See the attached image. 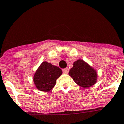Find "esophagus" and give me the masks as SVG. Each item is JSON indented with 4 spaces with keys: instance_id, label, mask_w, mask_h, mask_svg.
I'll return each instance as SVG.
<instances>
[{
    "instance_id": "34e87169",
    "label": "esophagus",
    "mask_w": 124,
    "mask_h": 124,
    "mask_svg": "<svg viewBox=\"0 0 124 124\" xmlns=\"http://www.w3.org/2000/svg\"><path fill=\"white\" fill-rule=\"evenodd\" d=\"M69 69L68 68H66V69H63V72L64 74H68V73H69Z\"/></svg>"
}]
</instances>
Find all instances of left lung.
<instances>
[{
	"mask_svg": "<svg viewBox=\"0 0 124 124\" xmlns=\"http://www.w3.org/2000/svg\"><path fill=\"white\" fill-rule=\"evenodd\" d=\"M69 74L75 83L84 88L93 85L97 78L96 70L82 59L74 61Z\"/></svg>",
	"mask_w": 124,
	"mask_h": 124,
	"instance_id": "left-lung-1",
	"label": "left lung"
}]
</instances>
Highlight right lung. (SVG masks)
Wrapping results in <instances>:
<instances>
[{
    "label": "right lung",
    "instance_id": "obj_1",
    "mask_svg": "<svg viewBox=\"0 0 124 124\" xmlns=\"http://www.w3.org/2000/svg\"><path fill=\"white\" fill-rule=\"evenodd\" d=\"M60 68L44 61L35 72L33 81L38 90L42 92H49L54 87L57 79L62 74Z\"/></svg>",
    "mask_w": 124,
    "mask_h": 124
}]
</instances>
